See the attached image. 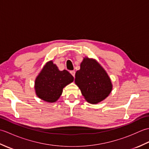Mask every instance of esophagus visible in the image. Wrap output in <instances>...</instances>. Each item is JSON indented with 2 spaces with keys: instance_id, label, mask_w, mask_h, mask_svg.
<instances>
[{
  "instance_id": "esophagus-1",
  "label": "esophagus",
  "mask_w": 149,
  "mask_h": 149,
  "mask_svg": "<svg viewBox=\"0 0 149 149\" xmlns=\"http://www.w3.org/2000/svg\"><path fill=\"white\" fill-rule=\"evenodd\" d=\"M70 74L72 75L73 77H75V71H70Z\"/></svg>"
}]
</instances>
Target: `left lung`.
I'll list each match as a JSON object with an SVG mask.
<instances>
[{"mask_svg":"<svg viewBox=\"0 0 149 149\" xmlns=\"http://www.w3.org/2000/svg\"><path fill=\"white\" fill-rule=\"evenodd\" d=\"M75 83L87 102L97 104L108 97L112 90L109 75L95 59L84 58L79 70L75 73Z\"/></svg>","mask_w":149,"mask_h":149,"instance_id":"left-lung-1","label":"left lung"}]
</instances>
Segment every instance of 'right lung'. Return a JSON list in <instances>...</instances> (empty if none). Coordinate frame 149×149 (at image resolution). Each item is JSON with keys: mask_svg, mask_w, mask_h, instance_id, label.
Listing matches in <instances>:
<instances>
[{"mask_svg": "<svg viewBox=\"0 0 149 149\" xmlns=\"http://www.w3.org/2000/svg\"><path fill=\"white\" fill-rule=\"evenodd\" d=\"M73 81L74 77L67 70L60 71L53 61H50L36 78V94L47 102H55L61 95L63 88Z\"/></svg>", "mask_w": 149, "mask_h": 149, "instance_id": "1", "label": "right lung"}]
</instances>
